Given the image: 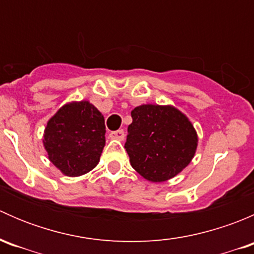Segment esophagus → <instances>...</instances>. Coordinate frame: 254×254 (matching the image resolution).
Listing matches in <instances>:
<instances>
[{
  "mask_svg": "<svg viewBox=\"0 0 254 254\" xmlns=\"http://www.w3.org/2000/svg\"><path fill=\"white\" fill-rule=\"evenodd\" d=\"M109 136H111L112 139H114V140H119V141H123V140H124V136H125L124 130H117V131H112Z\"/></svg>",
  "mask_w": 254,
  "mask_h": 254,
  "instance_id": "obj_1",
  "label": "esophagus"
}]
</instances>
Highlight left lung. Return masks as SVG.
I'll use <instances>...</instances> for the list:
<instances>
[{
    "label": "left lung",
    "mask_w": 254,
    "mask_h": 254,
    "mask_svg": "<svg viewBox=\"0 0 254 254\" xmlns=\"http://www.w3.org/2000/svg\"><path fill=\"white\" fill-rule=\"evenodd\" d=\"M125 150L131 167L147 181L166 182L190 163L198 134L186 114L173 106L141 104L131 111Z\"/></svg>",
    "instance_id": "8db88e82"
}]
</instances>
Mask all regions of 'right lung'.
<instances>
[{
	"label": "right lung",
	"mask_w": 254,
	"mask_h": 254,
	"mask_svg": "<svg viewBox=\"0 0 254 254\" xmlns=\"http://www.w3.org/2000/svg\"><path fill=\"white\" fill-rule=\"evenodd\" d=\"M43 143L63 175H86L98 165L106 145L104 117L88 101L66 103L48 120Z\"/></svg>",
	"instance_id": "right-lung-1"
}]
</instances>
